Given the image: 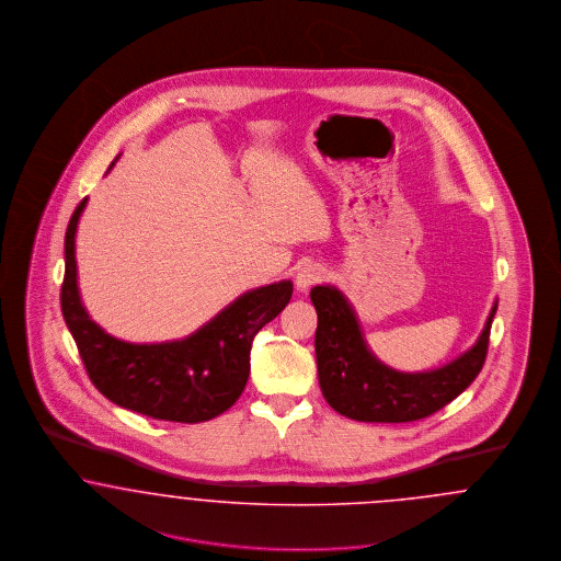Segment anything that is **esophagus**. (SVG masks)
I'll list each match as a JSON object with an SVG mask.
<instances>
[{
    "label": "esophagus",
    "mask_w": 561,
    "mask_h": 561,
    "mask_svg": "<svg viewBox=\"0 0 561 561\" xmlns=\"http://www.w3.org/2000/svg\"><path fill=\"white\" fill-rule=\"evenodd\" d=\"M323 277H325V268L321 265H305V267L298 268V273H296V288L307 290V288L320 284Z\"/></svg>",
    "instance_id": "34e87169"
}]
</instances>
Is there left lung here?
Instances as JSON below:
<instances>
[{"label":"left lung","mask_w":561,"mask_h":561,"mask_svg":"<svg viewBox=\"0 0 561 561\" xmlns=\"http://www.w3.org/2000/svg\"><path fill=\"white\" fill-rule=\"evenodd\" d=\"M316 357L321 393L343 416L362 423H410L427 419L456 400L481 373L496 302L473 347L428 373H400L385 366L366 345L345 294L316 286Z\"/></svg>","instance_id":"1"}]
</instances>
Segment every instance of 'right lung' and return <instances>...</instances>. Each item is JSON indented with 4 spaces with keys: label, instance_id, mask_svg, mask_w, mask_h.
<instances>
[{
    "label": "right lung",
    "instance_id": "1",
    "mask_svg": "<svg viewBox=\"0 0 561 561\" xmlns=\"http://www.w3.org/2000/svg\"><path fill=\"white\" fill-rule=\"evenodd\" d=\"M85 202L88 197L76 208L65 236L60 307L90 380L113 403L158 421L204 423L222 414L248 382L254 336L290 302L293 282L241 294L181 341L151 345L119 341L90 320L81 305L76 233Z\"/></svg>",
    "mask_w": 561,
    "mask_h": 561
}]
</instances>
